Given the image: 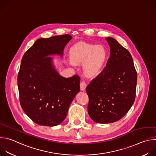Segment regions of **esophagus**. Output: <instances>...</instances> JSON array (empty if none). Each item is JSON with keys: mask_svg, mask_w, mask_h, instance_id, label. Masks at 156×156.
I'll use <instances>...</instances> for the list:
<instances>
[{"mask_svg": "<svg viewBox=\"0 0 156 156\" xmlns=\"http://www.w3.org/2000/svg\"><path fill=\"white\" fill-rule=\"evenodd\" d=\"M86 86H87V84L86 83L85 81H81L80 83V89H81V90L84 91L86 90Z\"/></svg>", "mask_w": 156, "mask_h": 156, "instance_id": "1", "label": "esophagus"}]
</instances>
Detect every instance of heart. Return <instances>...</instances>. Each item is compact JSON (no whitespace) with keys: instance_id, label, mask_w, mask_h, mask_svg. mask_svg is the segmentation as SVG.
<instances>
[{"instance_id":"heart-1","label":"heart","mask_w":156,"mask_h":156,"mask_svg":"<svg viewBox=\"0 0 156 156\" xmlns=\"http://www.w3.org/2000/svg\"><path fill=\"white\" fill-rule=\"evenodd\" d=\"M107 52L102 46H94L84 42L75 44L70 50V58L74 64L84 63V73L90 76L97 75L106 61Z\"/></svg>"}]
</instances>
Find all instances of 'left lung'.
<instances>
[{
	"label": "left lung",
	"mask_w": 156,
	"mask_h": 156,
	"mask_svg": "<svg viewBox=\"0 0 156 156\" xmlns=\"http://www.w3.org/2000/svg\"><path fill=\"white\" fill-rule=\"evenodd\" d=\"M110 57L105 67L86 87L87 112L96 123L119 120L128 112L136 96L137 72L129 51L114 38L105 37Z\"/></svg>",
	"instance_id": "8db88e82"
}]
</instances>
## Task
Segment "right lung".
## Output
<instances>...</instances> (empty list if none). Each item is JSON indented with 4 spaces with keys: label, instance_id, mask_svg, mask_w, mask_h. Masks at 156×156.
I'll return each mask as SVG.
<instances>
[{
    "label": "right lung",
    "instance_id": "right-lung-1",
    "mask_svg": "<svg viewBox=\"0 0 156 156\" xmlns=\"http://www.w3.org/2000/svg\"><path fill=\"white\" fill-rule=\"evenodd\" d=\"M69 34L37 39L21 59L18 74L20 102L25 113L36 123L56 126L66 117L70 104L80 91V78H64L52 63V54L63 55Z\"/></svg>",
    "mask_w": 156,
    "mask_h": 156
}]
</instances>
